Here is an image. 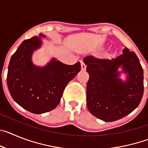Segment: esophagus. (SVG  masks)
I'll use <instances>...</instances> for the list:
<instances>
[{
  "mask_svg": "<svg viewBox=\"0 0 148 148\" xmlns=\"http://www.w3.org/2000/svg\"><path fill=\"white\" fill-rule=\"evenodd\" d=\"M81 67H82V71H84L86 70V65L84 64L83 61H81Z\"/></svg>",
  "mask_w": 148,
  "mask_h": 148,
  "instance_id": "34e87169",
  "label": "esophagus"
}]
</instances>
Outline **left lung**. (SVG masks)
Here are the masks:
<instances>
[{
	"label": "left lung",
	"instance_id": "8db88e82",
	"mask_svg": "<svg viewBox=\"0 0 148 148\" xmlns=\"http://www.w3.org/2000/svg\"><path fill=\"white\" fill-rule=\"evenodd\" d=\"M123 54L112 60L84 58L89 80L87 105L92 115L107 122L122 119L140 103L144 92L143 69L134 52L127 47ZM121 69V71H120ZM126 74V80L120 75Z\"/></svg>",
	"mask_w": 148,
	"mask_h": 148
}]
</instances>
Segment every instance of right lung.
Here are the masks:
<instances>
[{"mask_svg": "<svg viewBox=\"0 0 148 148\" xmlns=\"http://www.w3.org/2000/svg\"><path fill=\"white\" fill-rule=\"evenodd\" d=\"M42 38L45 35L40 34L21 44L12 56L6 78L13 100L35 114L55 109L66 84L81 70L80 62L66 65L54 58L44 66L34 64L32 54L40 47Z\"/></svg>", "mask_w": 148, "mask_h": 148, "instance_id": "obj_1", "label": "right lung"}]
</instances>
